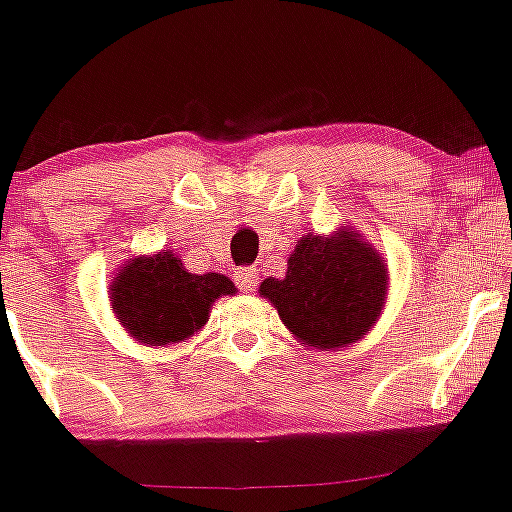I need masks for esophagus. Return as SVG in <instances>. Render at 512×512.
Instances as JSON below:
<instances>
[{
  "label": "esophagus",
  "mask_w": 512,
  "mask_h": 512,
  "mask_svg": "<svg viewBox=\"0 0 512 512\" xmlns=\"http://www.w3.org/2000/svg\"><path fill=\"white\" fill-rule=\"evenodd\" d=\"M257 283H260V272H257V269L243 267L236 272V286L240 288V291H252Z\"/></svg>",
  "instance_id": "esophagus-1"
}]
</instances>
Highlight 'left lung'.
<instances>
[{
	"mask_svg": "<svg viewBox=\"0 0 512 512\" xmlns=\"http://www.w3.org/2000/svg\"><path fill=\"white\" fill-rule=\"evenodd\" d=\"M281 322L315 348L348 346L377 322L386 295V264L355 231L298 240L283 279L262 281Z\"/></svg>",
	"mask_w": 512,
	"mask_h": 512,
	"instance_id": "1",
	"label": "left lung"
}]
</instances>
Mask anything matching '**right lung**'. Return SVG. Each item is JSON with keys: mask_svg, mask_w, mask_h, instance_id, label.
<instances>
[{"mask_svg": "<svg viewBox=\"0 0 512 512\" xmlns=\"http://www.w3.org/2000/svg\"><path fill=\"white\" fill-rule=\"evenodd\" d=\"M236 291L224 274H190L171 252L138 257L123 267L112 286V307L133 338L166 346L205 326L209 305Z\"/></svg>", "mask_w": 512, "mask_h": 512, "instance_id": "obj_1", "label": "right lung"}]
</instances>
